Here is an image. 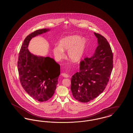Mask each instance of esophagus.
Returning a JSON list of instances; mask_svg holds the SVG:
<instances>
[{
  "label": "esophagus",
  "instance_id": "1",
  "mask_svg": "<svg viewBox=\"0 0 133 133\" xmlns=\"http://www.w3.org/2000/svg\"><path fill=\"white\" fill-rule=\"evenodd\" d=\"M61 75L64 77H65V78H68V75L66 74V73H62Z\"/></svg>",
  "mask_w": 133,
  "mask_h": 133
}]
</instances>
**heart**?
Returning a JSON list of instances; mask_svg holds the SVG:
<instances>
[{
  "mask_svg": "<svg viewBox=\"0 0 133 133\" xmlns=\"http://www.w3.org/2000/svg\"><path fill=\"white\" fill-rule=\"evenodd\" d=\"M87 46V40L80 35H74L65 37L60 41L59 45L53 48V53L58 59L64 55V50H68V56L73 62L80 61L84 54Z\"/></svg>",
  "mask_w": 133,
  "mask_h": 133,
  "instance_id": "b5f03b06",
  "label": "heart"
}]
</instances>
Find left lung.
I'll list each match as a JSON object with an SVG mask.
<instances>
[{
    "instance_id": "8db88e82",
    "label": "left lung",
    "mask_w": 133,
    "mask_h": 133,
    "mask_svg": "<svg viewBox=\"0 0 133 133\" xmlns=\"http://www.w3.org/2000/svg\"><path fill=\"white\" fill-rule=\"evenodd\" d=\"M98 46L93 56L80 62V70L71 78V90L74 98L86 103L101 94L109 82L113 67V53L107 39L94 32Z\"/></svg>"
}]
</instances>
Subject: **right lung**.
<instances>
[{"label":"right lung","instance_id":"add662e5","mask_svg":"<svg viewBox=\"0 0 133 133\" xmlns=\"http://www.w3.org/2000/svg\"><path fill=\"white\" fill-rule=\"evenodd\" d=\"M49 30L39 29L26 37L19 52L17 63L22 86L32 98L39 102L46 101L54 94L60 66L50 57L33 54L28 47L32 38Z\"/></svg>","mask_w":133,"mask_h":133}]
</instances>
